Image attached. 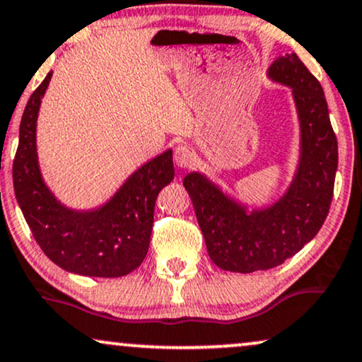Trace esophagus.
Wrapping results in <instances>:
<instances>
[{
	"label": "esophagus",
	"mask_w": 362,
	"mask_h": 362,
	"mask_svg": "<svg viewBox=\"0 0 362 362\" xmlns=\"http://www.w3.org/2000/svg\"><path fill=\"white\" fill-rule=\"evenodd\" d=\"M174 163L180 168L191 166V163H193V151L185 144L176 146V149H174Z\"/></svg>",
	"instance_id": "esophagus-1"
}]
</instances>
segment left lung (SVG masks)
I'll return each instance as SVG.
<instances>
[{
	"label": "left lung",
	"instance_id": "left-lung-1",
	"mask_svg": "<svg viewBox=\"0 0 362 362\" xmlns=\"http://www.w3.org/2000/svg\"><path fill=\"white\" fill-rule=\"evenodd\" d=\"M267 78L290 88L298 120L296 171L284 193L260 206L226 193L199 171L182 180L209 258L236 274L274 269L319 233L331 206L337 171V139L319 80L296 53L274 60Z\"/></svg>",
	"mask_w": 362,
	"mask_h": 362
}]
</instances>
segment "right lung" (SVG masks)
Masks as SVG:
<instances>
[{
	"mask_svg": "<svg viewBox=\"0 0 362 362\" xmlns=\"http://www.w3.org/2000/svg\"><path fill=\"white\" fill-rule=\"evenodd\" d=\"M50 72L31 93L20 124L13 186L31 233L45 255L70 274L115 279L131 274L147 255L159 191L174 177L173 149H166L127 176L104 203L66 206L43 180L37 122Z\"/></svg>",
	"mask_w": 362,
	"mask_h": 362,
	"instance_id": "right-lung-1",
	"label": "right lung"
}]
</instances>
